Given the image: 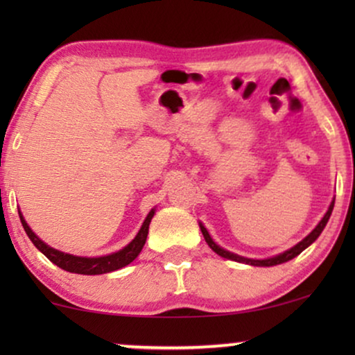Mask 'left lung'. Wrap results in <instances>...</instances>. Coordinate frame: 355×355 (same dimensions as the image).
I'll return each instance as SVG.
<instances>
[{
	"label": "left lung",
	"mask_w": 355,
	"mask_h": 355,
	"mask_svg": "<svg viewBox=\"0 0 355 355\" xmlns=\"http://www.w3.org/2000/svg\"><path fill=\"white\" fill-rule=\"evenodd\" d=\"M333 207H334V201L331 202V206H329V209H328V212H326V214H324L323 219L320 220V224L316 225L315 229L311 230V232H310L309 235H306V237H305L304 240H302L300 243H297L295 247H292L291 250H287V252L281 253V254H277V257H274V258H269V259H248V258L239 257V254H234V253L227 252V250L220 248L219 245H216L214 242H212V239L209 237V234H207V230L205 229V225H201V224H200V227H201L202 237H205L206 243L209 245L211 250H214V252H216L217 254H219V257H222V258H227V259H234V261H239V263H247V264H252V266H276V264L286 263V261H289V259L295 258L297 254H300L302 252H304V250H305L306 247H309V245L313 243L315 240L320 237V234L323 232V229H324L326 222H328L329 216H331Z\"/></svg>",
	"instance_id": "8db88e82"
}]
</instances>
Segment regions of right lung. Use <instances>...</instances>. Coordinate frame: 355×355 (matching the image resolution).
Masks as SVG:
<instances>
[{"label": "right lung", "instance_id": "obj_1", "mask_svg": "<svg viewBox=\"0 0 355 355\" xmlns=\"http://www.w3.org/2000/svg\"><path fill=\"white\" fill-rule=\"evenodd\" d=\"M153 216H154V209L149 212L148 217H146L144 224H143V227H141V230L135 237L133 242H131L130 245H126V247L120 250V252L107 254V257H101V258H81V257H73V254H68V253H61V252H58V250L45 245L34 232H32L31 227L27 225L26 220H24V217L19 214L24 230H26V234L29 235L32 243H34L35 247L50 259L51 263L56 264V266L61 269H64V271L76 272V274H86V276L116 271V269L126 266V264H130L131 261H133V259L138 257V254L141 253V250H143V247H144Z\"/></svg>", "mask_w": 355, "mask_h": 355}]
</instances>
